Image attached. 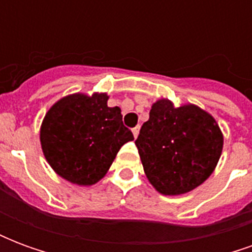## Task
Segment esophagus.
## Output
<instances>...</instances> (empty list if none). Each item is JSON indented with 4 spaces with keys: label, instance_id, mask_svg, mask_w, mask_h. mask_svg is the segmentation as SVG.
I'll return each mask as SVG.
<instances>
[{
    "label": "esophagus",
    "instance_id": "esophagus-1",
    "mask_svg": "<svg viewBox=\"0 0 252 252\" xmlns=\"http://www.w3.org/2000/svg\"><path fill=\"white\" fill-rule=\"evenodd\" d=\"M139 131H140V126H135V128L132 129V133H133V136L137 137V135H139Z\"/></svg>",
    "mask_w": 252,
    "mask_h": 252
}]
</instances>
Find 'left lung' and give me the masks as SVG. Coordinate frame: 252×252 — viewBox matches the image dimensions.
<instances>
[{
  "label": "left lung",
  "mask_w": 252,
  "mask_h": 252,
  "mask_svg": "<svg viewBox=\"0 0 252 252\" xmlns=\"http://www.w3.org/2000/svg\"><path fill=\"white\" fill-rule=\"evenodd\" d=\"M135 144L154 189L180 195L211 177L221 157L224 136L215 117L200 106H175L169 98H159Z\"/></svg>",
  "instance_id": "1"
}]
</instances>
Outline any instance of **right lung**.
<instances>
[{
  "instance_id": "1",
  "label": "right lung",
  "mask_w": 252,
  "mask_h": 252,
  "mask_svg": "<svg viewBox=\"0 0 252 252\" xmlns=\"http://www.w3.org/2000/svg\"><path fill=\"white\" fill-rule=\"evenodd\" d=\"M108 93H72L58 99L40 126L44 158L63 180L92 186L102 180L123 144L133 140Z\"/></svg>"
}]
</instances>
